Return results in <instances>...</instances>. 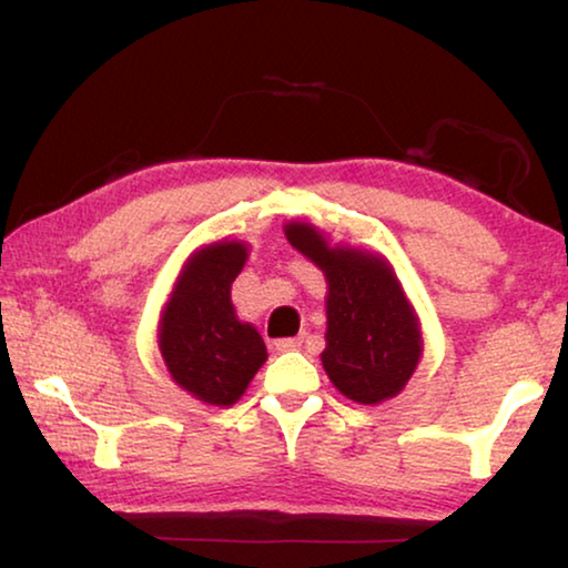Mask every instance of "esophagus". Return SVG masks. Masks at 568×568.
<instances>
[{"mask_svg": "<svg viewBox=\"0 0 568 568\" xmlns=\"http://www.w3.org/2000/svg\"><path fill=\"white\" fill-rule=\"evenodd\" d=\"M273 345H275V351L285 353V351H295V348H301V345H303V338H301V335H295V338H281V341H275Z\"/></svg>", "mask_w": 568, "mask_h": 568, "instance_id": "obj_1", "label": "esophagus"}]
</instances>
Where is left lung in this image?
<instances>
[{"label":"left lung","instance_id":"8db88e82","mask_svg":"<svg viewBox=\"0 0 568 568\" xmlns=\"http://www.w3.org/2000/svg\"><path fill=\"white\" fill-rule=\"evenodd\" d=\"M295 250L328 281L323 368L351 400L381 403L406 386L420 358V333L386 261L353 247H328L311 225H287Z\"/></svg>","mask_w":568,"mask_h":568}]
</instances>
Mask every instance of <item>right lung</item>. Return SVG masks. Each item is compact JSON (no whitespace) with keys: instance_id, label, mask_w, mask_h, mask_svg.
<instances>
[{"instance_id":"add662e5","label":"right lung","mask_w":568,"mask_h":568,"mask_svg":"<svg viewBox=\"0 0 568 568\" xmlns=\"http://www.w3.org/2000/svg\"><path fill=\"white\" fill-rule=\"evenodd\" d=\"M245 245L215 243L192 257L162 315L160 351L170 376L192 396L233 406L267 351L253 325L235 318L230 285L245 265Z\"/></svg>"}]
</instances>
